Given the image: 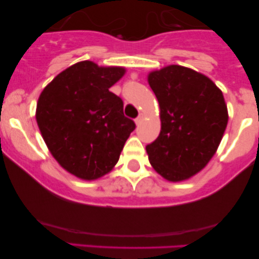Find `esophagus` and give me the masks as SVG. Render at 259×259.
Masks as SVG:
<instances>
[{
  "instance_id": "1",
  "label": "esophagus",
  "mask_w": 259,
  "mask_h": 259,
  "mask_svg": "<svg viewBox=\"0 0 259 259\" xmlns=\"http://www.w3.org/2000/svg\"><path fill=\"white\" fill-rule=\"evenodd\" d=\"M141 120H143V114H139V116L136 119V123L137 125H139V123L141 122Z\"/></svg>"
}]
</instances>
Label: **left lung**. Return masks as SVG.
I'll return each instance as SVG.
<instances>
[{
    "label": "left lung",
    "instance_id": "1",
    "mask_svg": "<svg viewBox=\"0 0 259 259\" xmlns=\"http://www.w3.org/2000/svg\"><path fill=\"white\" fill-rule=\"evenodd\" d=\"M160 107L161 130L146 151L151 165L169 182L189 179L203 169L228 125L222 91L207 76L171 65L148 74Z\"/></svg>",
    "mask_w": 259,
    "mask_h": 259
}]
</instances>
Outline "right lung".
Segmentation results:
<instances>
[{"label": "right lung", "instance_id": "obj_1", "mask_svg": "<svg viewBox=\"0 0 259 259\" xmlns=\"http://www.w3.org/2000/svg\"><path fill=\"white\" fill-rule=\"evenodd\" d=\"M125 72L77 62L55 76L38 98L36 121L46 145L63 168L81 179L111 171L136 128L123 115L121 98L109 91Z\"/></svg>", "mask_w": 259, "mask_h": 259}]
</instances>
